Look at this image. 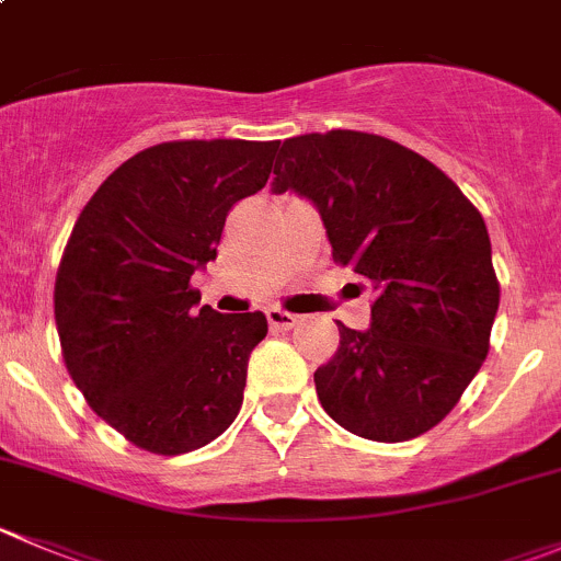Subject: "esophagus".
<instances>
[{"instance_id":"34e87169","label":"esophagus","mask_w":561,"mask_h":561,"mask_svg":"<svg viewBox=\"0 0 561 561\" xmlns=\"http://www.w3.org/2000/svg\"><path fill=\"white\" fill-rule=\"evenodd\" d=\"M265 314H268V325L276 331H290L293 325L298 323V314L285 312V309H279V307H271Z\"/></svg>"}]
</instances>
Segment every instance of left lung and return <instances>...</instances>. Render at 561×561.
Returning <instances> with one entry per match:
<instances>
[{
	"instance_id": "8db88e82",
	"label": "left lung",
	"mask_w": 561,
	"mask_h": 561,
	"mask_svg": "<svg viewBox=\"0 0 561 561\" xmlns=\"http://www.w3.org/2000/svg\"><path fill=\"white\" fill-rule=\"evenodd\" d=\"M274 194L312 199L331 254L373 285L367 331L340 325L314 369L320 405L369 442L436 427L480 373L499 309L480 210L425 156L386 136L329 130L285 139Z\"/></svg>"
}]
</instances>
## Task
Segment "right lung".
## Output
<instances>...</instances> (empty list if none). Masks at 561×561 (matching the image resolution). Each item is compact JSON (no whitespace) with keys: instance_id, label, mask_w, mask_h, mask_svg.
Masks as SVG:
<instances>
[{"instance_id":"right-lung-1","label":"right lung","mask_w":561,"mask_h":561,"mask_svg":"<svg viewBox=\"0 0 561 561\" xmlns=\"http://www.w3.org/2000/svg\"><path fill=\"white\" fill-rule=\"evenodd\" d=\"M276 142H161L119 164L76 219L54 285L65 367L134 447L183 455L236 422L263 312L219 314L188 282L227 214L268 183Z\"/></svg>"}]
</instances>
